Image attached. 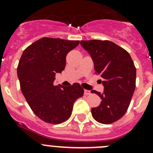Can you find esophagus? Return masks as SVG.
Wrapping results in <instances>:
<instances>
[{"mask_svg":"<svg viewBox=\"0 0 153 153\" xmlns=\"http://www.w3.org/2000/svg\"><path fill=\"white\" fill-rule=\"evenodd\" d=\"M89 94H90V91H89V90H86V89H85V90H84V95H89Z\"/></svg>","mask_w":153,"mask_h":153,"instance_id":"1","label":"esophagus"}]
</instances>
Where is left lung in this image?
<instances>
[{"label":"left lung","mask_w":153,"mask_h":153,"mask_svg":"<svg viewBox=\"0 0 153 153\" xmlns=\"http://www.w3.org/2000/svg\"><path fill=\"white\" fill-rule=\"evenodd\" d=\"M81 45L90 55L95 73L101 77L102 93L92 90L101 98V104L91 109L98 122L109 124L126 113L135 89L136 69L129 54L109 41H81Z\"/></svg>","instance_id":"obj_1"}]
</instances>
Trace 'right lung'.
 <instances>
[{
	"mask_svg": "<svg viewBox=\"0 0 153 153\" xmlns=\"http://www.w3.org/2000/svg\"><path fill=\"white\" fill-rule=\"evenodd\" d=\"M79 41L43 38L23 52L18 68L21 90L34 113L45 122L58 124L71 116L75 101L84 95L78 83L55 86L56 73L66 67L68 52Z\"/></svg>",
	"mask_w": 153,
	"mask_h": 153,
	"instance_id": "add662e5",
	"label": "right lung"
}]
</instances>
